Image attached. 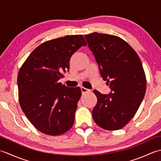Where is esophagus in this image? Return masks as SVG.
Returning <instances> with one entry per match:
<instances>
[{"label": "esophagus", "mask_w": 161, "mask_h": 161, "mask_svg": "<svg viewBox=\"0 0 161 161\" xmlns=\"http://www.w3.org/2000/svg\"><path fill=\"white\" fill-rule=\"evenodd\" d=\"M81 93H87V92H91V90L87 89V88H84V87H81Z\"/></svg>", "instance_id": "esophagus-1"}]
</instances>
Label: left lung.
<instances>
[{"label":"left lung","instance_id":"1","mask_svg":"<svg viewBox=\"0 0 161 161\" xmlns=\"http://www.w3.org/2000/svg\"><path fill=\"white\" fill-rule=\"evenodd\" d=\"M84 36L101 77L111 88L107 95L93 91L97 98L92 111L93 119L106 130L120 129L134 116L145 96L147 81L141 61L118 36L97 32Z\"/></svg>","mask_w":161,"mask_h":161}]
</instances>
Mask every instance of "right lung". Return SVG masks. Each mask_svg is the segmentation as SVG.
I'll use <instances>...</instances> for the list:
<instances>
[{
    "label": "right lung",
    "instance_id": "obj_1",
    "mask_svg": "<svg viewBox=\"0 0 161 161\" xmlns=\"http://www.w3.org/2000/svg\"><path fill=\"white\" fill-rule=\"evenodd\" d=\"M82 46H86L82 35L47 41L32 51L19 70L20 107L34 126L45 134L61 135L73 125L81 89L58 81L69 70L70 57Z\"/></svg>",
    "mask_w": 161,
    "mask_h": 161
}]
</instances>
